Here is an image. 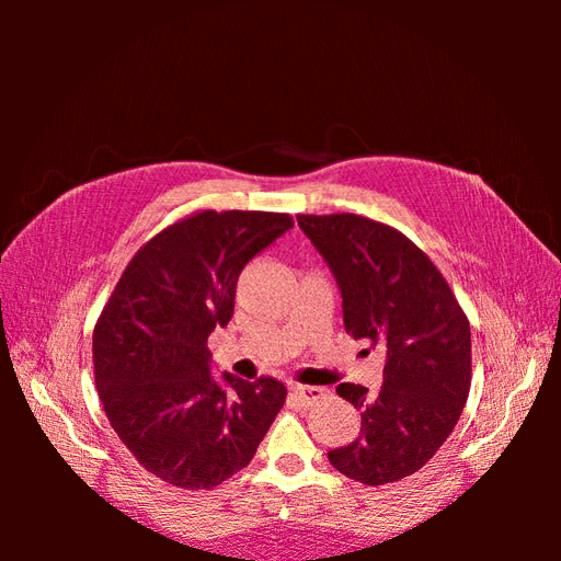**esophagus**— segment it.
I'll list each match as a JSON object with an SVG mask.
<instances>
[{
  "mask_svg": "<svg viewBox=\"0 0 561 561\" xmlns=\"http://www.w3.org/2000/svg\"><path fill=\"white\" fill-rule=\"evenodd\" d=\"M293 393L301 400V402H316L322 396H325V388H318V386H304V383H293Z\"/></svg>",
  "mask_w": 561,
  "mask_h": 561,
  "instance_id": "34e87169",
  "label": "esophagus"
}]
</instances>
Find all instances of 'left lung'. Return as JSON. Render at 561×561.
I'll list each match as a JSON object with an SVG mask.
<instances>
[{
  "mask_svg": "<svg viewBox=\"0 0 561 561\" xmlns=\"http://www.w3.org/2000/svg\"><path fill=\"white\" fill-rule=\"evenodd\" d=\"M342 293L344 328L386 346L383 386L339 383L360 412V435L328 451L369 486L426 466L451 435L470 390V325L445 276L398 229L353 213L297 215Z\"/></svg>",
  "mask_w": 561,
  "mask_h": 561,
  "instance_id": "8db88e82",
  "label": "left lung"
}]
</instances>
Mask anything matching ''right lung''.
<instances>
[{
  "mask_svg": "<svg viewBox=\"0 0 561 561\" xmlns=\"http://www.w3.org/2000/svg\"><path fill=\"white\" fill-rule=\"evenodd\" d=\"M293 225L260 210L186 217L135 252L98 318L100 402L128 451L168 484H222L280 412V381L210 375L208 336L231 320L243 266Z\"/></svg>",
  "mask_w": 561,
  "mask_h": 561,
  "instance_id": "obj_1",
  "label": "right lung"
}]
</instances>
